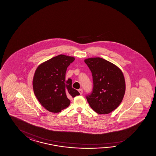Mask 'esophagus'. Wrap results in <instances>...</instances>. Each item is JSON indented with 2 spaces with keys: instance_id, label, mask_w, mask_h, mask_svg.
<instances>
[{
  "instance_id": "esophagus-1",
  "label": "esophagus",
  "mask_w": 156,
  "mask_h": 156,
  "mask_svg": "<svg viewBox=\"0 0 156 156\" xmlns=\"http://www.w3.org/2000/svg\"><path fill=\"white\" fill-rule=\"evenodd\" d=\"M78 91H79V93H80V94H83V90L82 89H78Z\"/></svg>"
}]
</instances>
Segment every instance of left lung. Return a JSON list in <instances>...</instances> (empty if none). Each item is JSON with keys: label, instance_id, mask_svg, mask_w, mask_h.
<instances>
[{"label": "left lung", "instance_id": "8db88e82", "mask_svg": "<svg viewBox=\"0 0 156 156\" xmlns=\"http://www.w3.org/2000/svg\"><path fill=\"white\" fill-rule=\"evenodd\" d=\"M91 71L93 88L86 96L89 105L99 114H107L120 104L125 93V81L119 68L100 57L85 59Z\"/></svg>", "mask_w": 156, "mask_h": 156}]
</instances>
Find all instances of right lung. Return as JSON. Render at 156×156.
Segmentation results:
<instances>
[{
    "instance_id": "obj_1",
    "label": "right lung",
    "mask_w": 156,
    "mask_h": 156,
    "mask_svg": "<svg viewBox=\"0 0 156 156\" xmlns=\"http://www.w3.org/2000/svg\"><path fill=\"white\" fill-rule=\"evenodd\" d=\"M75 58L60 55L41 63L33 78L34 91L38 101L48 111L59 112L67 108L69 99L80 95L72 87V80H66L67 68Z\"/></svg>"
}]
</instances>
